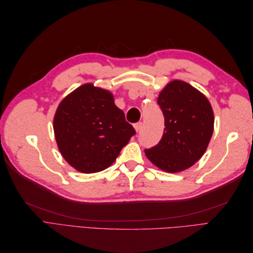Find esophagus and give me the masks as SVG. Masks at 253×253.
<instances>
[{
    "instance_id": "34e87169",
    "label": "esophagus",
    "mask_w": 253,
    "mask_h": 253,
    "mask_svg": "<svg viewBox=\"0 0 253 253\" xmlns=\"http://www.w3.org/2000/svg\"><path fill=\"white\" fill-rule=\"evenodd\" d=\"M141 126H142V122H137V124H135V125H134V127H135V129H136V132H139Z\"/></svg>"
}]
</instances>
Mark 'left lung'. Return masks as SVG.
I'll return each instance as SVG.
<instances>
[{
  "instance_id": "8db88e82",
  "label": "left lung",
  "mask_w": 253,
  "mask_h": 253,
  "mask_svg": "<svg viewBox=\"0 0 253 253\" xmlns=\"http://www.w3.org/2000/svg\"><path fill=\"white\" fill-rule=\"evenodd\" d=\"M157 103L165 116L159 143L145 149V156L159 169L176 173L192 167L204 155L213 134L211 104L200 90L180 80L168 83Z\"/></svg>"
}]
</instances>
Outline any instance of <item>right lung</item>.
Wrapping results in <instances>:
<instances>
[{
	"instance_id": "obj_1",
	"label": "right lung",
	"mask_w": 253,
	"mask_h": 253,
	"mask_svg": "<svg viewBox=\"0 0 253 253\" xmlns=\"http://www.w3.org/2000/svg\"><path fill=\"white\" fill-rule=\"evenodd\" d=\"M53 132L61 154L76 170H105L135 135L111 91L83 84L60 102Z\"/></svg>"
}]
</instances>
